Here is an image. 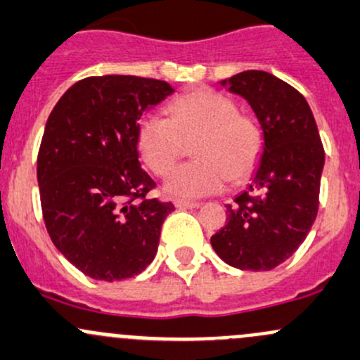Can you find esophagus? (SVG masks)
<instances>
[{
	"instance_id": "esophagus-1",
	"label": "esophagus",
	"mask_w": 360,
	"mask_h": 360,
	"mask_svg": "<svg viewBox=\"0 0 360 360\" xmlns=\"http://www.w3.org/2000/svg\"><path fill=\"white\" fill-rule=\"evenodd\" d=\"M174 205H176L177 209H198L200 203L198 202H188V200H176V202H174Z\"/></svg>"
}]
</instances>
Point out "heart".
<instances>
[{"instance_id":"b5f03b06","label":"heart","mask_w":360,"mask_h":360,"mask_svg":"<svg viewBox=\"0 0 360 360\" xmlns=\"http://www.w3.org/2000/svg\"><path fill=\"white\" fill-rule=\"evenodd\" d=\"M193 143L197 160L169 167ZM138 150L151 172L164 176L165 191L176 198H202L252 176L264 150V132L253 117L238 112L226 94L198 89L167 107V119L145 115L138 126Z\"/></svg>"}]
</instances>
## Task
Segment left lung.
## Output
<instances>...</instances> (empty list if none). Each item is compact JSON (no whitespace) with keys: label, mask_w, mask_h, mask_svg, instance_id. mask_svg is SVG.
Segmentation results:
<instances>
[{"label":"left lung","mask_w":360,"mask_h":360,"mask_svg":"<svg viewBox=\"0 0 360 360\" xmlns=\"http://www.w3.org/2000/svg\"><path fill=\"white\" fill-rule=\"evenodd\" d=\"M221 84L255 112L264 151L253 183L226 205V226L210 243L236 269L271 271L297 252L316 221L323 143L309 103L288 82L269 72L245 70Z\"/></svg>","instance_id":"8db88e82"}]
</instances>
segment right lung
Masks as SVG:
<instances>
[{
	"mask_svg": "<svg viewBox=\"0 0 360 360\" xmlns=\"http://www.w3.org/2000/svg\"><path fill=\"white\" fill-rule=\"evenodd\" d=\"M172 93L158 79L86 77L48 117L37 153L44 224L58 252L89 278L120 281L155 259L174 205L146 196L155 181L138 160V120Z\"/></svg>",
	"mask_w": 360,
	"mask_h": 360,
	"instance_id": "1",
	"label": "right lung"
}]
</instances>
